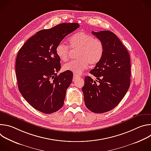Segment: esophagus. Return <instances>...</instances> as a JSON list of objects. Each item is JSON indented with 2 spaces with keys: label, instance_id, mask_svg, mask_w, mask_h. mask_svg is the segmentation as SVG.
<instances>
[{
  "label": "esophagus",
  "instance_id": "obj_1",
  "mask_svg": "<svg viewBox=\"0 0 151 151\" xmlns=\"http://www.w3.org/2000/svg\"><path fill=\"white\" fill-rule=\"evenodd\" d=\"M80 77H81V76H80L79 75H78L75 74V73L73 74V80H75V79H77V78H80Z\"/></svg>",
  "mask_w": 151,
  "mask_h": 151
}]
</instances>
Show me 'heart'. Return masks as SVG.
Instances as JSON below:
<instances>
[{
	"label": "heart",
	"instance_id": "heart-1",
	"mask_svg": "<svg viewBox=\"0 0 151 151\" xmlns=\"http://www.w3.org/2000/svg\"><path fill=\"white\" fill-rule=\"evenodd\" d=\"M69 47L72 50L78 49L76 60L64 64V70L80 74L88 66L95 65L102 58L104 54L103 42L94 38L93 36L85 32H78L72 36L69 39ZM55 52L58 57L62 61L68 59L70 48L63 42H60L55 48Z\"/></svg>",
	"mask_w": 151,
	"mask_h": 151
}]
</instances>
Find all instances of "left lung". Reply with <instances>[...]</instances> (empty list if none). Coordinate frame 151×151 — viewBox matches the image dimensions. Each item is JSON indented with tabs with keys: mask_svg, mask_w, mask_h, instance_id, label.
Segmentation results:
<instances>
[{
	"mask_svg": "<svg viewBox=\"0 0 151 151\" xmlns=\"http://www.w3.org/2000/svg\"><path fill=\"white\" fill-rule=\"evenodd\" d=\"M92 33L103 42L104 54L90 72L99 81L86 76L82 90L86 107L94 113L101 114L115 107L130 87V58L126 48L113 32L93 31Z\"/></svg>",
	"mask_w": 151,
	"mask_h": 151,
	"instance_id": "obj_1",
	"label": "left lung"
}]
</instances>
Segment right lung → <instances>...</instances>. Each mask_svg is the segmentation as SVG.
Returning a JSON list of instances; mask_svg holds the SVG:
<instances>
[{"label": "right lung", "mask_w": 151, "mask_h": 151, "mask_svg": "<svg viewBox=\"0 0 151 151\" xmlns=\"http://www.w3.org/2000/svg\"><path fill=\"white\" fill-rule=\"evenodd\" d=\"M79 27L76 23H61L40 30L18 51L15 63L18 90L32 107L42 113H54L63 106L73 73L65 71L57 75L61 64L55 48Z\"/></svg>", "instance_id": "add662e5"}]
</instances>
